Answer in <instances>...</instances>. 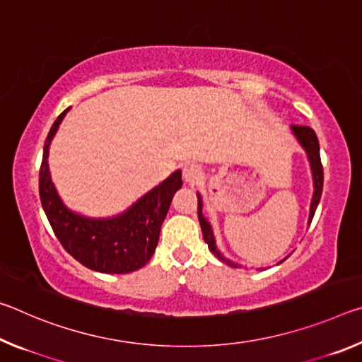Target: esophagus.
<instances>
[{"instance_id": "esophagus-1", "label": "esophagus", "mask_w": 362, "mask_h": 362, "mask_svg": "<svg viewBox=\"0 0 362 362\" xmlns=\"http://www.w3.org/2000/svg\"><path fill=\"white\" fill-rule=\"evenodd\" d=\"M201 175H203V170H201L198 164H187V166L182 169L183 182L188 183V185H194V183L201 179Z\"/></svg>"}]
</instances>
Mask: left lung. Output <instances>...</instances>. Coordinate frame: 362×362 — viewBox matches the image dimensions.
Returning a JSON list of instances; mask_svg holds the SVG:
<instances>
[{"instance_id": "left-lung-1", "label": "left lung", "mask_w": 362, "mask_h": 362, "mask_svg": "<svg viewBox=\"0 0 362 362\" xmlns=\"http://www.w3.org/2000/svg\"><path fill=\"white\" fill-rule=\"evenodd\" d=\"M291 131L293 134V137L297 139V142L300 144V146H302V148L306 153V158H308V163H310L311 177H313V196H311L310 217H308V225H310L311 220H313L315 212H316V207H317V204H320L321 193H322V182H324L322 164H321V156H320V142H317V137H316L315 131L311 129V127H308V126H291ZM196 194H198V218H199V225H201V230H203L204 241L207 243V246H209V250H211L214 255H217L218 260H222L228 267L238 268V267H240V265H238V263H235V262L230 260V259H226V257H223V254L217 249L216 236H214L212 226H211L209 222H207V218L203 216V198H201L199 193H196Z\"/></svg>"}]
</instances>
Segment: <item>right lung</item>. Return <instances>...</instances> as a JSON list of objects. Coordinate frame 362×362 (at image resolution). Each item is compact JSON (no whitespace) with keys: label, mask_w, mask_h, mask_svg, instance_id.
Listing matches in <instances>:
<instances>
[{"label":"right lung","mask_w":362,"mask_h":362,"mask_svg":"<svg viewBox=\"0 0 362 362\" xmlns=\"http://www.w3.org/2000/svg\"><path fill=\"white\" fill-rule=\"evenodd\" d=\"M69 112L70 108H66L54 121L42 148L40 169L42 209L60 244L81 265L108 274L136 272L155 254L169 206L177 189L183 185L182 170H174L166 180L113 217L95 218L71 211L57 193L47 163L49 146Z\"/></svg>","instance_id":"right-lung-1"}]
</instances>
